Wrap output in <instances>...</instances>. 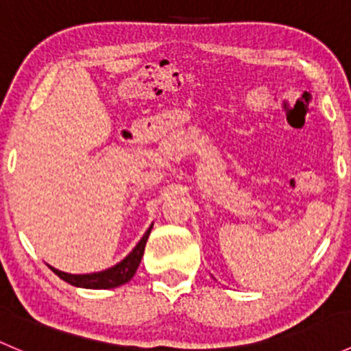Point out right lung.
Wrapping results in <instances>:
<instances>
[{
    "mask_svg": "<svg viewBox=\"0 0 351 351\" xmlns=\"http://www.w3.org/2000/svg\"><path fill=\"white\" fill-rule=\"evenodd\" d=\"M151 228L147 229L146 234L143 236L137 246L130 251L129 256L123 258L119 265L108 268L105 271H98V274H90V275H71L64 274V271H59L56 268L51 267V270L58 275L59 278L67 282V284L74 287H83V289H113V287H119L127 284L130 278L136 274L137 267L141 263V258L144 254V247H146V241L149 238Z\"/></svg>",
    "mask_w": 351,
    "mask_h": 351,
    "instance_id": "1",
    "label": "right lung"
}]
</instances>
